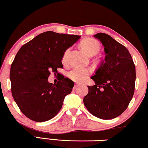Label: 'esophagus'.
Returning <instances> with one entry per match:
<instances>
[{"mask_svg":"<svg viewBox=\"0 0 148 148\" xmlns=\"http://www.w3.org/2000/svg\"><path fill=\"white\" fill-rule=\"evenodd\" d=\"M79 86V84H75V86H74V87H73V89H76L77 87H78Z\"/></svg>","mask_w":148,"mask_h":148,"instance_id":"34e87169","label":"esophagus"}]
</instances>
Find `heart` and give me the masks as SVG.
<instances>
[{"mask_svg": "<svg viewBox=\"0 0 148 148\" xmlns=\"http://www.w3.org/2000/svg\"><path fill=\"white\" fill-rule=\"evenodd\" d=\"M81 46L82 48L89 56H94L99 53L101 49L100 44L96 40L92 38H86L82 42ZM69 53V49H67L62 56V62L66 61L67 56ZM90 71L87 69L80 68V67H75L69 72V76L70 78L74 82H84L89 76Z\"/></svg>", "mask_w": 148, "mask_h": 148, "instance_id": "1", "label": "heart"}]
</instances>
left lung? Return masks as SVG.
<instances>
[{"label":"left lung","instance_id":"obj_1","mask_svg":"<svg viewBox=\"0 0 148 148\" xmlns=\"http://www.w3.org/2000/svg\"><path fill=\"white\" fill-rule=\"evenodd\" d=\"M93 36L103 45L106 56L91 77L95 85L88 86L84 103L94 116L112 119L127 109L133 97L136 69L124 46L102 32Z\"/></svg>","mask_w":148,"mask_h":148}]
</instances>
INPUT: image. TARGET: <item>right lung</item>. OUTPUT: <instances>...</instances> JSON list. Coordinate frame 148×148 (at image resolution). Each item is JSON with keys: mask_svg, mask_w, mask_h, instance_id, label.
Here are the masks:
<instances>
[{"mask_svg": "<svg viewBox=\"0 0 148 148\" xmlns=\"http://www.w3.org/2000/svg\"><path fill=\"white\" fill-rule=\"evenodd\" d=\"M80 36L46 31L24 44L12 62L10 78L12 94L25 116L32 121L44 122L54 117L61 110L64 97L70 94L74 82L63 76L57 84L48 77L62 68L66 50Z\"/></svg>", "mask_w": 148, "mask_h": 148, "instance_id": "add662e5", "label": "right lung"}]
</instances>
